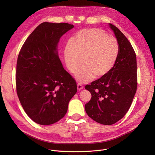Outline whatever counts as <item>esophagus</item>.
<instances>
[{
  "label": "esophagus",
  "instance_id": "1",
  "mask_svg": "<svg viewBox=\"0 0 155 155\" xmlns=\"http://www.w3.org/2000/svg\"><path fill=\"white\" fill-rule=\"evenodd\" d=\"M77 88H78V91H81V90H82V89H83V86L81 85V84L78 83L77 85Z\"/></svg>",
  "mask_w": 155,
  "mask_h": 155
}]
</instances>
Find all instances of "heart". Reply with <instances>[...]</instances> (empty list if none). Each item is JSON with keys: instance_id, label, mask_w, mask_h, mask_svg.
<instances>
[{"instance_id": "1", "label": "heart", "mask_w": 155, "mask_h": 155, "mask_svg": "<svg viewBox=\"0 0 155 155\" xmlns=\"http://www.w3.org/2000/svg\"><path fill=\"white\" fill-rule=\"evenodd\" d=\"M119 44L115 37L98 28L79 30L73 43L64 50V60L70 72L76 73L78 81L86 83L94 76L100 79L109 74L115 67L119 55ZM84 61H83V59Z\"/></svg>"}]
</instances>
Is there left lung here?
Instances as JSON below:
<instances>
[{
    "mask_svg": "<svg viewBox=\"0 0 155 155\" xmlns=\"http://www.w3.org/2000/svg\"><path fill=\"white\" fill-rule=\"evenodd\" d=\"M109 25L118 42V58L107 76L85 86L92 97L85 105L90 118L106 125L116 123L125 115L137 88V57L133 46L118 28Z\"/></svg>",
    "mask_w": 155,
    "mask_h": 155,
    "instance_id": "obj_1",
    "label": "left lung"
}]
</instances>
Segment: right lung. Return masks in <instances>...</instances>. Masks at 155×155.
I'll use <instances>...</instances> for the list:
<instances>
[{"label": "right lung", "mask_w": 155, "mask_h": 155, "mask_svg": "<svg viewBox=\"0 0 155 155\" xmlns=\"http://www.w3.org/2000/svg\"><path fill=\"white\" fill-rule=\"evenodd\" d=\"M74 25L41 23L23 44L17 59L16 88L27 115L48 125L63 118L77 92L74 79L65 70L58 55L59 39Z\"/></svg>", "instance_id": "add662e5"}]
</instances>
